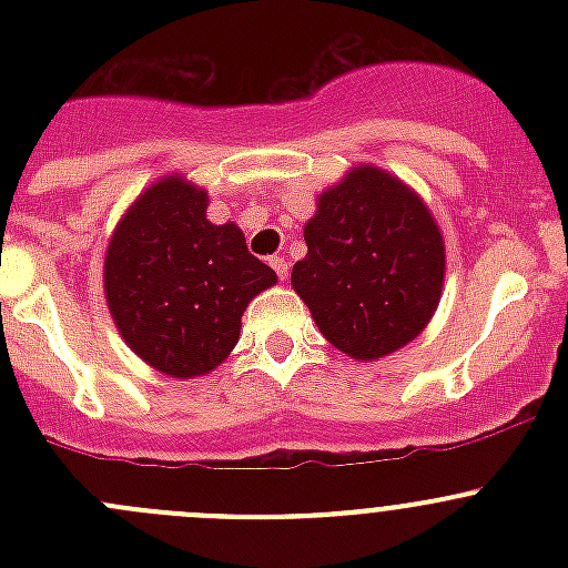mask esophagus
I'll use <instances>...</instances> for the list:
<instances>
[{
	"label": "esophagus",
	"mask_w": 568,
	"mask_h": 568,
	"mask_svg": "<svg viewBox=\"0 0 568 568\" xmlns=\"http://www.w3.org/2000/svg\"><path fill=\"white\" fill-rule=\"evenodd\" d=\"M268 266H272L274 272H277V277H280V280H285V277H288V261H285L283 255H274V257H268Z\"/></svg>",
	"instance_id": "esophagus-1"
}]
</instances>
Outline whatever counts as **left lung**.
Here are the masks:
<instances>
[{"label":"left lung","instance_id":"obj_1","mask_svg":"<svg viewBox=\"0 0 568 568\" xmlns=\"http://www.w3.org/2000/svg\"><path fill=\"white\" fill-rule=\"evenodd\" d=\"M291 283L321 335L352 359H379L426 329L445 280L432 211L398 178L359 164L318 197Z\"/></svg>","mask_w":568,"mask_h":568}]
</instances>
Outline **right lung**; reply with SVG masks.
Returning <instances> with one entry per match:
<instances>
[{
	"label": "right lung",
	"mask_w": 568,
	"mask_h": 568,
	"mask_svg": "<svg viewBox=\"0 0 568 568\" xmlns=\"http://www.w3.org/2000/svg\"><path fill=\"white\" fill-rule=\"evenodd\" d=\"M205 205V189L162 178L125 211L106 247L104 294L118 332L175 379L214 371L239 343L250 302L277 283L244 233L209 222Z\"/></svg>",
	"instance_id": "add662e5"
}]
</instances>
